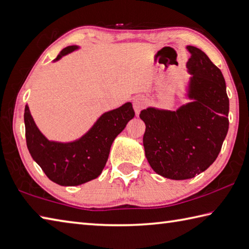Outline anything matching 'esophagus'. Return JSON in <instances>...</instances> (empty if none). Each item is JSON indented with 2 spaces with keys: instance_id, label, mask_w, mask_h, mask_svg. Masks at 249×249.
I'll return each mask as SVG.
<instances>
[{
  "instance_id": "34e87169",
  "label": "esophagus",
  "mask_w": 249,
  "mask_h": 249,
  "mask_svg": "<svg viewBox=\"0 0 249 249\" xmlns=\"http://www.w3.org/2000/svg\"><path fill=\"white\" fill-rule=\"evenodd\" d=\"M146 98L142 95H138L133 98V108L135 110V114L139 115L140 111L142 110L145 106H146Z\"/></svg>"
}]
</instances>
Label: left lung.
Segmentation results:
<instances>
[{
    "mask_svg": "<svg viewBox=\"0 0 249 249\" xmlns=\"http://www.w3.org/2000/svg\"><path fill=\"white\" fill-rule=\"evenodd\" d=\"M190 102L177 110L148 107L140 114L146 129L145 156L153 170L171 180H186L215 160L229 130V97L223 74L203 51L187 45Z\"/></svg>",
    "mask_w": 249,
    "mask_h": 249,
    "instance_id": "1",
    "label": "left lung"
}]
</instances>
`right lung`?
I'll list each match as a JSON object with an SVG mask.
<instances>
[{"mask_svg":"<svg viewBox=\"0 0 249 249\" xmlns=\"http://www.w3.org/2000/svg\"><path fill=\"white\" fill-rule=\"evenodd\" d=\"M78 49L77 45L67 46L53 62ZM133 117L132 104L128 102L119 108L104 112L80 139L63 143L50 141L41 133L26 105L23 118L27 147L51 181L63 186L80 185L101 175L112 142Z\"/></svg>","mask_w":249,"mask_h":249,"instance_id":"right-lung-1","label":"right lung"}]
</instances>
